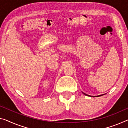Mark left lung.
I'll return each instance as SVG.
<instances>
[{"label":"left lung","instance_id":"obj_1","mask_svg":"<svg viewBox=\"0 0 128 128\" xmlns=\"http://www.w3.org/2000/svg\"><path fill=\"white\" fill-rule=\"evenodd\" d=\"M84 95L85 96H89V95H88V94H85V93H84ZM102 96V95H100V96H98V97H99V96ZM96 97H97V96H96Z\"/></svg>","mask_w":128,"mask_h":128}]
</instances>
